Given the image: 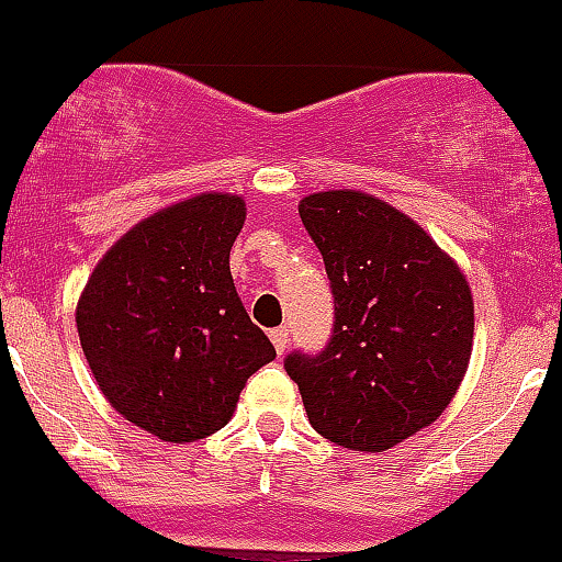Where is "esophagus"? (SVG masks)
I'll return each mask as SVG.
<instances>
[{
	"mask_svg": "<svg viewBox=\"0 0 562 562\" xmlns=\"http://www.w3.org/2000/svg\"><path fill=\"white\" fill-rule=\"evenodd\" d=\"M270 341H273L276 352L283 355V349H286V344H289V330H286V327H276V330H270Z\"/></svg>",
	"mask_w": 562,
	"mask_h": 562,
	"instance_id": "obj_1",
	"label": "esophagus"
}]
</instances>
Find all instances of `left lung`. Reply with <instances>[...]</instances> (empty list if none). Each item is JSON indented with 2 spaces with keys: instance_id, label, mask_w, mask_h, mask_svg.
<instances>
[{
  "instance_id": "8db88e82",
  "label": "left lung",
  "mask_w": 562,
  "mask_h": 562,
  "mask_svg": "<svg viewBox=\"0 0 562 562\" xmlns=\"http://www.w3.org/2000/svg\"><path fill=\"white\" fill-rule=\"evenodd\" d=\"M297 213L325 259L336 322L325 352H294L283 366L325 440L382 453L435 424L468 374V276L424 226L371 193H308Z\"/></svg>"
}]
</instances>
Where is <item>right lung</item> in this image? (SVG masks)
Instances as JSON below:
<instances>
[{"label":"right lung","mask_w":562,"mask_h":562,"mask_svg":"<svg viewBox=\"0 0 562 562\" xmlns=\"http://www.w3.org/2000/svg\"><path fill=\"white\" fill-rule=\"evenodd\" d=\"M237 193H196L147 215L94 265L76 330L105 402L164 442L229 424L248 376L276 358L237 297Z\"/></svg>","instance_id":"1"}]
</instances>
